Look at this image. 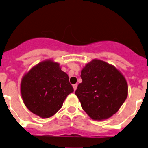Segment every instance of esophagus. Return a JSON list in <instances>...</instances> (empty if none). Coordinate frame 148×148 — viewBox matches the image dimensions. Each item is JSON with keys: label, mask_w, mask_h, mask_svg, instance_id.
Instances as JSON below:
<instances>
[{"label": "esophagus", "mask_w": 148, "mask_h": 148, "mask_svg": "<svg viewBox=\"0 0 148 148\" xmlns=\"http://www.w3.org/2000/svg\"><path fill=\"white\" fill-rule=\"evenodd\" d=\"M73 88H74V91H76L77 88V84H74L73 85Z\"/></svg>", "instance_id": "1"}]
</instances>
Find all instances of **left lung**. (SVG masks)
<instances>
[{"instance_id": "1", "label": "left lung", "mask_w": 148, "mask_h": 148, "mask_svg": "<svg viewBox=\"0 0 148 148\" xmlns=\"http://www.w3.org/2000/svg\"><path fill=\"white\" fill-rule=\"evenodd\" d=\"M81 78L82 82L75 94L84 111L92 119H108L126 99V80L116 67L106 62L92 60L82 70Z\"/></svg>"}]
</instances>
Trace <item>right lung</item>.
I'll return each mask as SVG.
<instances>
[{
	"instance_id": "right-lung-1",
	"label": "right lung",
	"mask_w": 148,
	"mask_h": 148,
	"mask_svg": "<svg viewBox=\"0 0 148 148\" xmlns=\"http://www.w3.org/2000/svg\"><path fill=\"white\" fill-rule=\"evenodd\" d=\"M21 90L26 107L43 119L55 114L74 91L67 74L51 60L40 62L29 70L22 79Z\"/></svg>"
}]
</instances>
